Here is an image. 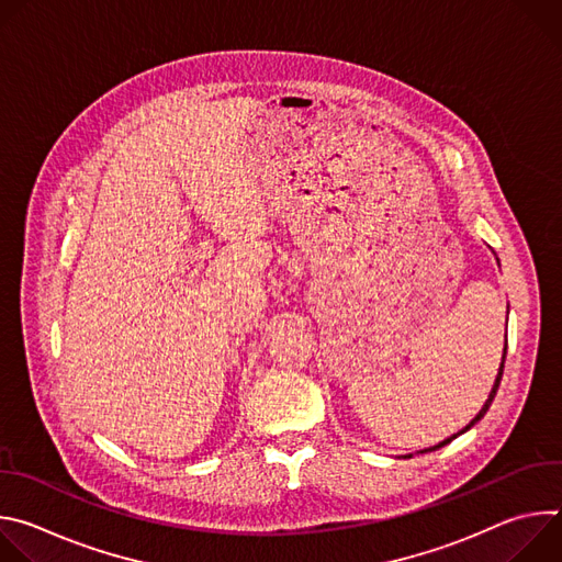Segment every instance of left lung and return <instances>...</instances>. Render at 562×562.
<instances>
[{"label":"left lung","instance_id":"left-lung-1","mask_svg":"<svg viewBox=\"0 0 562 562\" xmlns=\"http://www.w3.org/2000/svg\"><path fill=\"white\" fill-rule=\"evenodd\" d=\"M505 356H507V345H505ZM505 356H503V362H501V371H498V375H496V382H494V389H492V393H490V397H487V403H485V407H483V409H480V412H477V416H475V418H473V420H471V423H469V425H467V427H464V429H462V431H460V434H464V431H467V429H471V427H473V425H475V423H477V420H480V418H483V416H485V414H487V409H490V407H492V403H494V397H496V391H498V386H501V380H503V369H505ZM460 434H456V436H460ZM456 436H451V438H447V440H442V442H440V445H436V447H431V449H425V451H436V449H440V447H445V445H447V442H451V440H453V438H456ZM425 451H423V453H425Z\"/></svg>","mask_w":562,"mask_h":562}]
</instances>
